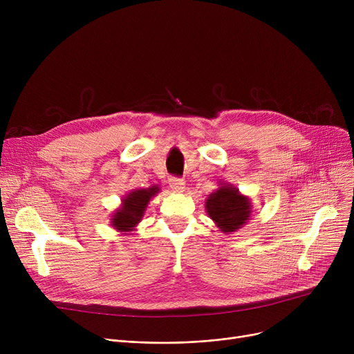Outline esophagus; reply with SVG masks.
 Returning <instances> with one entry per match:
<instances>
[{"mask_svg":"<svg viewBox=\"0 0 354 354\" xmlns=\"http://www.w3.org/2000/svg\"><path fill=\"white\" fill-rule=\"evenodd\" d=\"M169 187L174 192H183L185 180L180 178H169Z\"/></svg>","mask_w":354,"mask_h":354,"instance_id":"esophagus-1","label":"esophagus"}]
</instances>
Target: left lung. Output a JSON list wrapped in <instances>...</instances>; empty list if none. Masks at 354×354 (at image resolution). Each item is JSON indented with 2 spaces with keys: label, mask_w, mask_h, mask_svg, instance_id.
<instances>
[{
  "label": "left lung",
  "mask_w": 354,
  "mask_h": 354,
  "mask_svg": "<svg viewBox=\"0 0 354 354\" xmlns=\"http://www.w3.org/2000/svg\"><path fill=\"white\" fill-rule=\"evenodd\" d=\"M222 187L211 194L205 202L209 218L222 232H235L244 227L251 216L250 199L241 195L232 185L221 183Z\"/></svg>",
  "instance_id": "obj_1"
}]
</instances>
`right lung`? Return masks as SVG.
Masks as SVG:
<instances>
[{"instance_id":"add662e5","label":"right lung","mask_w":354,"mask_h":354,"mask_svg":"<svg viewBox=\"0 0 354 354\" xmlns=\"http://www.w3.org/2000/svg\"><path fill=\"white\" fill-rule=\"evenodd\" d=\"M159 192L158 185L147 189H135L122 199V205L111 216V225L119 232H130L142 221L151 198Z\"/></svg>"}]
</instances>
